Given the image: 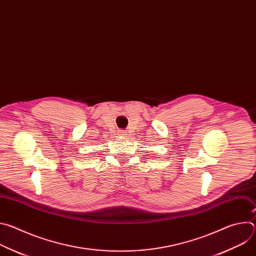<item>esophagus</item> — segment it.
Returning <instances> with one entry per match:
<instances>
[{"label":"esophagus","mask_w":256,"mask_h":256,"mask_svg":"<svg viewBox=\"0 0 256 256\" xmlns=\"http://www.w3.org/2000/svg\"><path fill=\"white\" fill-rule=\"evenodd\" d=\"M120 136H126V132H124V130H120Z\"/></svg>","instance_id":"obj_1"}]
</instances>
